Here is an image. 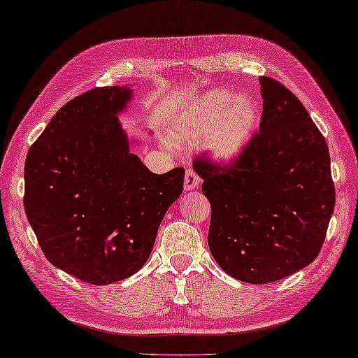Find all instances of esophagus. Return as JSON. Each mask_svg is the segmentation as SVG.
<instances>
[{"label": "esophagus", "mask_w": 358, "mask_h": 358, "mask_svg": "<svg viewBox=\"0 0 358 358\" xmlns=\"http://www.w3.org/2000/svg\"><path fill=\"white\" fill-rule=\"evenodd\" d=\"M199 184H201L199 176H197V174L192 169H187L185 170V178H184V188L187 189V192L197 188V187H199Z\"/></svg>", "instance_id": "esophagus-1"}]
</instances>
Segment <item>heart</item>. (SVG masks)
I'll return each mask as SVG.
<instances>
[{"instance_id":"obj_1","label":"heart","mask_w":358,"mask_h":358,"mask_svg":"<svg viewBox=\"0 0 358 358\" xmlns=\"http://www.w3.org/2000/svg\"><path fill=\"white\" fill-rule=\"evenodd\" d=\"M260 124V106L248 93L214 89L189 104L173 130L176 144L202 139L214 161L231 164L242 156Z\"/></svg>"}]
</instances>
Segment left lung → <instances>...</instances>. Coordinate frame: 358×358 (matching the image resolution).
Instances as JSON below:
<instances>
[{"mask_svg":"<svg viewBox=\"0 0 358 358\" xmlns=\"http://www.w3.org/2000/svg\"><path fill=\"white\" fill-rule=\"evenodd\" d=\"M259 133L228 166L206 156L193 166L211 203L208 246L224 271L245 283H269L319 256L336 205L323 134L297 96L259 78Z\"/></svg>","mask_w":358,"mask_h":358,"instance_id":"left-lung-1","label":"left lung"}]
</instances>
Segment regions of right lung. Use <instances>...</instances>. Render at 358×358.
I'll return each instance as SVG.
<instances>
[{
	"mask_svg": "<svg viewBox=\"0 0 358 358\" xmlns=\"http://www.w3.org/2000/svg\"><path fill=\"white\" fill-rule=\"evenodd\" d=\"M129 85L98 87L59 108L30 147L24 210L52 265L92 285L138 273L184 188V169L150 171L117 115Z\"/></svg>",
	"mask_w": 358,
	"mask_h": 358,
	"instance_id": "right-lung-1",
	"label": "right lung"
}]
</instances>
